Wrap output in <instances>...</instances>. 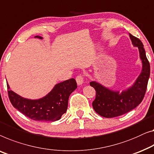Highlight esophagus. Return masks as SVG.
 Listing matches in <instances>:
<instances>
[{
  "label": "esophagus",
  "mask_w": 154,
  "mask_h": 154,
  "mask_svg": "<svg viewBox=\"0 0 154 154\" xmlns=\"http://www.w3.org/2000/svg\"><path fill=\"white\" fill-rule=\"evenodd\" d=\"M75 81H76L77 84L79 85H81L84 82V78L82 76V75L80 74L79 75H77V77L75 78Z\"/></svg>",
  "instance_id": "1"
}]
</instances>
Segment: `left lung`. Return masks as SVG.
Masks as SVG:
<instances>
[{"label":"left lung","instance_id":"8db88e82","mask_svg":"<svg viewBox=\"0 0 154 154\" xmlns=\"http://www.w3.org/2000/svg\"><path fill=\"white\" fill-rule=\"evenodd\" d=\"M129 36L133 45L138 48L142 63V72L134 84L127 90L119 92L111 90L96 81L90 82L96 90L93 108L97 114L103 117H118L133 110L141 103L145 94L150 75V64L142 42L131 34Z\"/></svg>","mask_w":154,"mask_h":154}]
</instances>
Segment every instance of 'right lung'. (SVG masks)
Segmentation results:
<instances>
[{
    "label": "right lung",
    "instance_id": "right-lung-1",
    "mask_svg": "<svg viewBox=\"0 0 154 154\" xmlns=\"http://www.w3.org/2000/svg\"><path fill=\"white\" fill-rule=\"evenodd\" d=\"M35 37L42 39L40 36ZM7 86L11 103L22 114L35 121L55 122L66 112L69 97L77 88V83L74 79L60 82L55 85L47 95L35 100L22 97L10 90L8 83Z\"/></svg>",
    "mask_w": 154,
    "mask_h": 154
}]
</instances>
